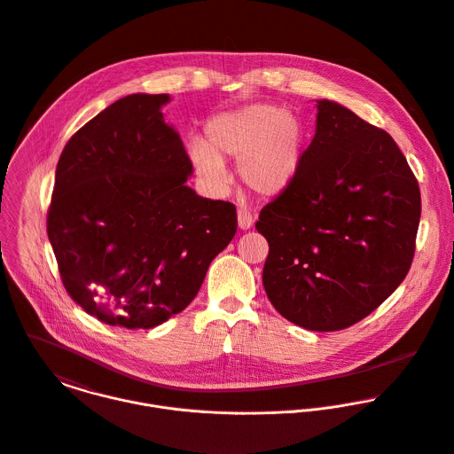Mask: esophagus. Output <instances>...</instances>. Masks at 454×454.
<instances>
[{
	"instance_id": "esophagus-1",
	"label": "esophagus",
	"mask_w": 454,
	"mask_h": 454,
	"mask_svg": "<svg viewBox=\"0 0 454 454\" xmlns=\"http://www.w3.org/2000/svg\"><path fill=\"white\" fill-rule=\"evenodd\" d=\"M252 223H254L252 215L247 209H243V207L238 209V227L243 229V231H248L252 227Z\"/></svg>"
}]
</instances>
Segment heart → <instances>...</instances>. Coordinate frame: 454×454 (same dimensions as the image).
Returning a JSON list of instances; mask_svg holds the SVG:
<instances>
[{
    "mask_svg": "<svg viewBox=\"0 0 454 454\" xmlns=\"http://www.w3.org/2000/svg\"><path fill=\"white\" fill-rule=\"evenodd\" d=\"M204 139L188 143L199 177L211 188L225 183L223 160H238L241 183L261 197H277L296 179L306 146L300 116L273 104H254L215 116Z\"/></svg>",
    "mask_w": 454,
    "mask_h": 454,
    "instance_id": "1",
    "label": "heart"
}]
</instances>
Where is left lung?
<instances>
[{
	"label": "left lung",
	"instance_id": "left-lung-1",
	"mask_svg": "<svg viewBox=\"0 0 454 454\" xmlns=\"http://www.w3.org/2000/svg\"><path fill=\"white\" fill-rule=\"evenodd\" d=\"M419 218V184L393 137L317 100L300 172L255 223L270 245L262 271L270 301L309 331L359 322L407 277Z\"/></svg>",
	"mask_w": 454,
	"mask_h": 454
}]
</instances>
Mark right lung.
<instances>
[{
    "label": "right lung",
    "mask_w": 454,
    "mask_h": 454,
    "mask_svg": "<svg viewBox=\"0 0 454 454\" xmlns=\"http://www.w3.org/2000/svg\"><path fill=\"white\" fill-rule=\"evenodd\" d=\"M168 95H129L77 130L56 167L47 234L70 298L150 329L197 296L236 234V206L186 186L193 167L163 121Z\"/></svg>",
    "instance_id": "add662e5"
}]
</instances>
